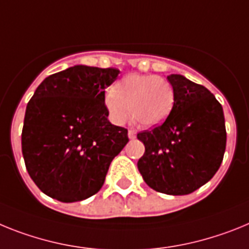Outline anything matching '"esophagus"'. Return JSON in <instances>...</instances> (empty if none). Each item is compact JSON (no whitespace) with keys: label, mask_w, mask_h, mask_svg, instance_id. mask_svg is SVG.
Returning <instances> with one entry per match:
<instances>
[{"label":"esophagus","mask_w":249,"mask_h":249,"mask_svg":"<svg viewBox=\"0 0 249 249\" xmlns=\"http://www.w3.org/2000/svg\"><path fill=\"white\" fill-rule=\"evenodd\" d=\"M127 137H129V139H130V140L135 139V138H137V131L129 130V131H127Z\"/></svg>","instance_id":"1"}]
</instances>
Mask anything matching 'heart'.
Listing matches in <instances>:
<instances>
[{
    "mask_svg": "<svg viewBox=\"0 0 249 249\" xmlns=\"http://www.w3.org/2000/svg\"><path fill=\"white\" fill-rule=\"evenodd\" d=\"M112 89L104 96V105L116 125L126 122L130 109L133 118L142 126H158L168 119L176 103L174 89L160 76L131 73Z\"/></svg>",
    "mask_w": 249,
    "mask_h": 249,
    "instance_id": "heart-1",
    "label": "heart"
}]
</instances>
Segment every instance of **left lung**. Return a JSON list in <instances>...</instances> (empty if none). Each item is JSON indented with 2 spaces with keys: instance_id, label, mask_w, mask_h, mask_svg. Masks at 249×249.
Returning a JSON list of instances; mask_svg holds the SVG:
<instances>
[{
  "instance_id": "obj_1",
  "label": "left lung",
  "mask_w": 249,
  "mask_h": 249,
  "mask_svg": "<svg viewBox=\"0 0 249 249\" xmlns=\"http://www.w3.org/2000/svg\"><path fill=\"white\" fill-rule=\"evenodd\" d=\"M166 79L176 103L160 126L138 134L145 146L138 169L157 192L185 196L211 180L222 164L227 142L223 107L208 89L183 75Z\"/></svg>"
}]
</instances>
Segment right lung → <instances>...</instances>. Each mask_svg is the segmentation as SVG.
Here are the masks:
<instances>
[{
    "instance_id": "1",
    "label": "right lung",
    "mask_w": 249,
    "mask_h": 249,
    "mask_svg": "<svg viewBox=\"0 0 249 249\" xmlns=\"http://www.w3.org/2000/svg\"><path fill=\"white\" fill-rule=\"evenodd\" d=\"M119 72L75 65L35 90L21 144L26 169L46 196L79 202L103 187L110 163L129 142L126 129L109 122L104 105L105 89Z\"/></svg>"
}]
</instances>
